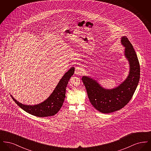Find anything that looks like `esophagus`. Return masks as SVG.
<instances>
[{
    "label": "esophagus",
    "instance_id": "34e87169",
    "mask_svg": "<svg viewBox=\"0 0 151 151\" xmlns=\"http://www.w3.org/2000/svg\"><path fill=\"white\" fill-rule=\"evenodd\" d=\"M75 72L76 74H80L82 72L81 68H80L79 67H76V69H75Z\"/></svg>",
    "mask_w": 151,
    "mask_h": 151
}]
</instances>
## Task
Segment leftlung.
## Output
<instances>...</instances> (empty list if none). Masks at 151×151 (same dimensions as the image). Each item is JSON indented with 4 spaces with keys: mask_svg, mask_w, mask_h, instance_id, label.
Masks as SVG:
<instances>
[{
    "mask_svg": "<svg viewBox=\"0 0 151 151\" xmlns=\"http://www.w3.org/2000/svg\"><path fill=\"white\" fill-rule=\"evenodd\" d=\"M125 56L129 61V75L119 86L113 89L102 88L95 80L83 76L81 80L94 108L102 113H110L124 107L132 99L140 79V64L133 46L127 37H123Z\"/></svg>",
    "mask_w": 151,
    "mask_h": 151,
    "instance_id": "left-lung-1",
    "label": "left lung"
}]
</instances>
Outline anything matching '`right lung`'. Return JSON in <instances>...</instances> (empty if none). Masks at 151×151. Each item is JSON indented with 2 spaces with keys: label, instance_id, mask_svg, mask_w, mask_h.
I'll return each mask as SVG.
<instances>
[{
  "label": "right lung",
  "instance_id": "right-lung-1",
  "mask_svg": "<svg viewBox=\"0 0 151 151\" xmlns=\"http://www.w3.org/2000/svg\"><path fill=\"white\" fill-rule=\"evenodd\" d=\"M75 71V68H71L60 79L50 97L43 102L33 106L25 105L16 100L15 103L26 112L38 117H47L55 115L62 106L65 97L66 86Z\"/></svg>",
  "mask_w": 151,
  "mask_h": 151
}]
</instances>
